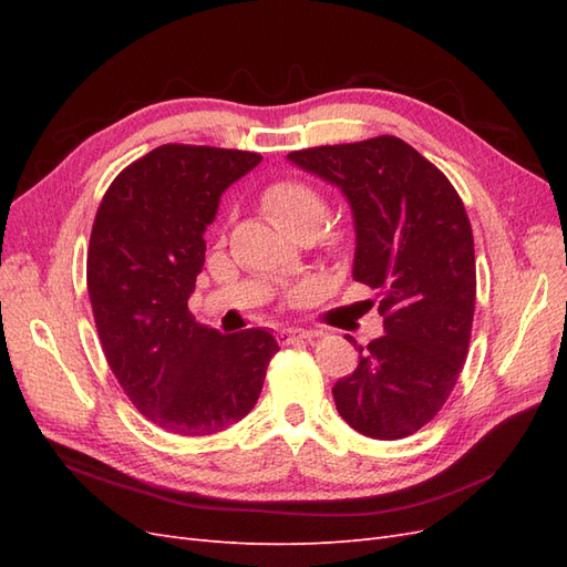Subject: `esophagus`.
I'll use <instances>...</instances> for the list:
<instances>
[{"instance_id":"1","label":"esophagus","mask_w":567,"mask_h":567,"mask_svg":"<svg viewBox=\"0 0 567 567\" xmlns=\"http://www.w3.org/2000/svg\"><path fill=\"white\" fill-rule=\"evenodd\" d=\"M300 338H312V331H305V329H284L277 333V340L281 346H288V342L300 340Z\"/></svg>"}]
</instances>
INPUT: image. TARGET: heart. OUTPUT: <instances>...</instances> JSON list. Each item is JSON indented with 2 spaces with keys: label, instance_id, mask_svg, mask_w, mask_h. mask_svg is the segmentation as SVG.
Returning a JSON list of instances; mask_svg holds the SVG:
<instances>
[{
  "label": "heart",
  "instance_id": "b5f03b06",
  "mask_svg": "<svg viewBox=\"0 0 567 567\" xmlns=\"http://www.w3.org/2000/svg\"><path fill=\"white\" fill-rule=\"evenodd\" d=\"M262 208L281 229L293 234L296 238L302 234L312 236L317 231L319 244L326 250L336 252L348 241L346 229L338 225L318 229L326 219V213H329V203H326L323 194L315 184L305 179L290 177L271 182L262 192Z\"/></svg>",
  "mask_w": 567,
  "mask_h": 567
}]
</instances>
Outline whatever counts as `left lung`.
<instances>
[{"label": "left lung", "instance_id": "1", "mask_svg": "<svg viewBox=\"0 0 567 567\" xmlns=\"http://www.w3.org/2000/svg\"><path fill=\"white\" fill-rule=\"evenodd\" d=\"M288 161L340 186L354 215L352 277L379 290L385 333L333 385L338 414L373 440H402L452 394L475 312L473 229L452 182L398 136L315 146ZM371 302V300H369Z\"/></svg>", "mask_w": 567, "mask_h": 567}]
</instances>
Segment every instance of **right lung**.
Segmentation results:
<instances>
[{"label":"right lung","instance_id":"1","mask_svg":"<svg viewBox=\"0 0 567 567\" xmlns=\"http://www.w3.org/2000/svg\"><path fill=\"white\" fill-rule=\"evenodd\" d=\"M260 153L163 144L127 165L101 198L87 290L106 362L130 402L167 433L215 435L255 406L277 340L221 336L188 312L219 196Z\"/></svg>","mask_w":567,"mask_h":567}]
</instances>
